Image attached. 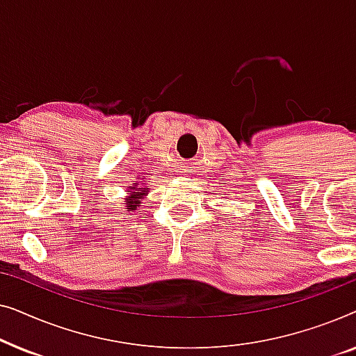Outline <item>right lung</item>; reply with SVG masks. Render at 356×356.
<instances>
[{"label": "right lung", "instance_id": "1", "mask_svg": "<svg viewBox=\"0 0 356 356\" xmlns=\"http://www.w3.org/2000/svg\"><path fill=\"white\" fill-rule=\"evenodd\" d=\"M126 194H128V196L124 197L126 209L133 212L140 206V204H143L144 197L149 194V188H147V184H145V179L143 178V181H139V178H138V181H134L133 186H128V191H126Z\"/></svg>", "mask_w": 356, "mask_h": 356}]
</instances>
